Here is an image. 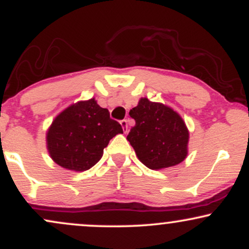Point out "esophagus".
<instances>
[{
	"instance_id": "34e87169",
	"label": "esophagus",
	"mask_w": 249,
	"mask_h": 249,
	"mask_svg": "<svg viewBox=\"0 0 249 249\" xmlns=\"http://www.w3.org/2000/svg\"><path fill=\"white\" fill-rule=\"evenodd\" d=\"M121 125H122L123 130H124V132L126 133L127 132V121L126 119H123V121L121 122Z\"/></svg>"
}]
</instances>
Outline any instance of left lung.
<instances>
[{"instance_id": "1", "label": "left lung", "mask_w": 249, "mask_h": 249, "mask_svg": "<svg viewBox=\"0 0 249 249\" xmlns=\"http://www.w3.org/2000/svg\"><path fill=\"white\" fill-rule=\"evenodd\" d=\"M136 121L126 139L137 157L151 170L176 166L188 153L190 132L178 112L162 103L141 98L130 110Z\"/></svg>"}]
</instances>
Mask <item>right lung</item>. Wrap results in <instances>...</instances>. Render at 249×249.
I'll list each match as a JSON object with an SVG mask.
<instances>
[{
  "label": "right lung",
  "mask_w": 249,
  "mask_h": 249,
  "mask_svg": "<svg viewBox=\"0 0 249 249\" xmlns=\"http://www.w3.org/2000/svg\"><path fill=\"white\" fill-rule=\"evenodd\" d=\"M118 133H123L121 124L91 98L77 102L56 116L48 128L47 148L57 165L83 172L101 160L110 139Z\"/></svg>",
  "instance_id": "1"
}]
</instances>
